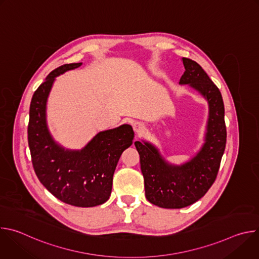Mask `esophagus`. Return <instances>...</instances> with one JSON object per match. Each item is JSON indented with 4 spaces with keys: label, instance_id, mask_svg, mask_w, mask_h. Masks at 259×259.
Returning a JSON list of instances; mask_svg holds the SVG:
<instances>
[{
    "label": "esophagus",
    "instance_id": "1",
    "mask_svg": "<svg viewBox=\"0 0 259 259\" xmlns=\"http://www.w3.org/2000/svg\"><path fill=\"white\" fill-rule=\"evenodd\" d=\"M133 129H134V131H135L136 133H140V132H142V131L144 130V126H143V124L140 123V122H135V123L133 124Z\"/></svg>",
    "mask_w": 259,
    "mask_h": 259
}]
</instances>
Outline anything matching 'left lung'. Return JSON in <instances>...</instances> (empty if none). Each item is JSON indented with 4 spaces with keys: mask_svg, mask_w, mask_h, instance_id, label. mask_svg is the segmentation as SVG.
I'll return each instance as SVG.
<instances>
[{
    "mask_svg": "<svg viewBox=\"0 0 259 259\" xmlns=\"http://www.w3.org/2000/svg\"><path fill=\"white\" fill-rule=\"evenodd\" d=\"M186 71L180 85H189L208 102L209 114L204 143L200 151L181 165L165 160L149 141H135L144 178L145 197L161 208L179 209L200 200L217 176L227 143L223 96L205 70L196 61L182 57Z\"/></svg>",
    "mask_w": 259,
    "mask_h": 259,
    "instance_id": "1",
    "label": "left lung"
}]
</instances>
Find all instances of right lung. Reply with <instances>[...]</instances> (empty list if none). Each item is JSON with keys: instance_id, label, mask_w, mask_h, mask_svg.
Returning <instances> with one entry per match:
<instances>
[{"instance_id": "right-lung-1", "label": "right lung", "mask_w": 259, "mask_h": 259, "mask_svg": "<svg viewBox=\"0 0 259 259\" xmlns=\"http://www.w3.org/2000/svg\"><path fill=\"white\" fill-rule=\"evenodd\" d=\"M79 63L52 70L32 95L27 127L34 172L58 200L77 207H94L112 193L113 176L122 153L133 143L130 125L98 132L82 150H67L52 137L47 125V101L55 78L78 68Z\"/></svg>"}]
</instances>
